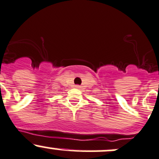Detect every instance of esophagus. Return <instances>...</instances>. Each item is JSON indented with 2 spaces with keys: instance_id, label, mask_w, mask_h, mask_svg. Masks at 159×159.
<instances>
[{
  "instance_id": "1",
  "label": "esophagus",
  "mask_w": 159,
  "mask_h": 159,
  "mask_svg": "<svg viewBox=\"0 0 159 159\" xmlns=\"http://www.w3.org/2000/svg\"><path fill=\"white\" fill-rule=\"evenodd\" d=\"M80 88H81V86H79V85H75V89H79Z\"/></svg>"
}]
</instances>
